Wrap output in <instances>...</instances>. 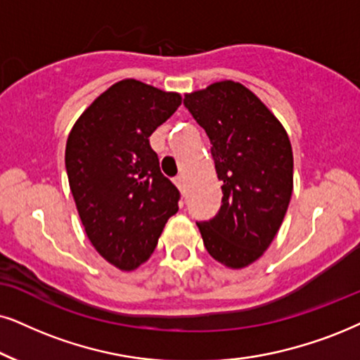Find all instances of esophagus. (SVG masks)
I'll use <instances>...</instances> for the list:
<instances>
[{
	"label": "esophagus",
	"instance_id": "obj_1",
	"mask_svg": "<svg viewBox=\"0 0 360 360\" xmlns=\"http://www.w3.org/2000/svg\"><path fill=\"white\" fill-rule=\"evenodd\" d=\"M174 183H176L177 188H179L181 191H183V193H186V179H184L183 176L176 177V179H174Z\"/></svg>",
	"mask_w": 360,
	"mask_h": 360
}]
</instances>
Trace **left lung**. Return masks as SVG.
Listing matches in <instances>:
<instances>
[{"instance_id": "8db88e82", "label": "left lung", "mask_w": 360, "mask_h": 360, "mask_svg": "<svg viewBox=\"0 0 360 360\" xmlns=\"http://www.w3.org/2000/svg\"><path fill=\"white\" fill-rule=\"evenodd\" d=\"M212 148L222 206L198 222L207 252L243 269L267 251L284 221L294 188V158L281 121L251 89L224 79L184 94Z\"/></svg>"}]
</instances>
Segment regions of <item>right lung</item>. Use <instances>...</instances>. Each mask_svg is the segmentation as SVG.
I'll list each match as a JSON object with an SVG mask.
<instances>
[{
  "instance_id": "1",
  "label": "right lung",
  "mask_w": 360,
  "mask_h": 360,
  "mask_svg": "<svg viewBox=\"0 0 360 360\" xmlns=\"http://www.w3.org/2000/svg\"><path fill=\"white\" fill-rule=\"evenodd\" d=\"M181 94L122 79L94 99L66 141V172L86 236L109 264L146 262L179 191L159 169L149 136L181 104Z\"/></svg>"
}]
</instances>
